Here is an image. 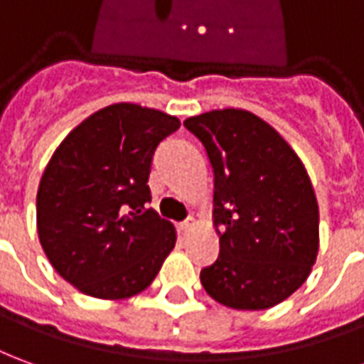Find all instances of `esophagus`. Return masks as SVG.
<instances>
[{
  "label": "esophagus",
  "mask_w": 364,
  "mask_h": 364,
  "mask_svg": "<svg viewBox=\"0 0 364 364\" xmlns=\"http://www.w3.org/2000/svg\"><path fill=\"white\" fill-rule=\"evenodd\" d=\"M194 228H196V222H194L192 218H190V220H186V222H182V224L178 225V230H180L182 234H188V232H192Z\"/></svg>",
  "instance_id": "obj_1"
}]
</instances>
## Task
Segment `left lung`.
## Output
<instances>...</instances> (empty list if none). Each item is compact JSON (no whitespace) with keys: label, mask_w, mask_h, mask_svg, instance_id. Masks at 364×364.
<instances>
[{"label":"left lung","mask_w":364,"mask_h":364,"mask_svg":"<svg viewBox=\"0 0 364 364\" xmlns=\"http://www.w3.org/2000/svg\"><path fill=\"white\" fill-rule=\"evenodd\" d=\"M214 170L220 255L200 272L206 293L232 309L285 301L319 252V206L299 156L254 112L210 110L184 120Z\"/></svg>","instance_id":"obj_1"}]
</instances>
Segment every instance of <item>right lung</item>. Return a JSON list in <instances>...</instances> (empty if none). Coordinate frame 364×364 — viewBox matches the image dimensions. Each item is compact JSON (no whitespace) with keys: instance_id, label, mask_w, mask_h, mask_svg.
Instances as JSON below:
<instances>
[{"instance_id":"obj_1","label":"right lung","mask_w":364,"mask_h":364,"mask_svg":"<svg viewBox=\"0 0 364 364\" xmlns=\"http://www.w3.org/2000/svg\"><path fill=\"white\" fill-rule=\"evenodd\" d=\"M180 120L119 102L97 110L53 152L37 190V234L65 282L97 299H127L154 282L176 244L146 208L154 150Z\"/></svg>"}]
</instances>
